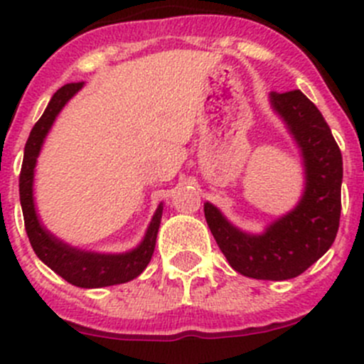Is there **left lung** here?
Masks as SVG:
<instances>
[{
  "instance_id": "left-lung-1",
  "label": "left lung",
  "mask_w": 364,
  "mask_h": 364,
  "mask_svg": "<svg viewBox=\"0 0 364 364\" xmlns=\"http://www.w3.org/2000/svg\"><path fill=\"white\" fill-rule=\"evenodd\" d=\"M269 98L303 151L306 167L303 199L262 236L237 230L209 203L204 204V215L216 245L237 273L278 282L299 277L335 241L340 225L343 161L331 128L314 102L299 90L273 91Z\"/></svg>"
}]
</instances>
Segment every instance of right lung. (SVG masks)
Returning a JSON list of instances; mask_svg holds the SVG:
<instances>
[{"instance_id": "obj_1", "label": "right lung", "mask_w": 364, "mask_h": 364, "mask_svg": "<svg viewBox=\"0 0 364 364\" xmlns=\"http://www.w3.org/2000/svg\"><path fill=\"white\" fill-rule=\"evenodd\" d=\"M80 87H82V82H70L60 87L54 93V97L50 98L46 112L31 128V134H29L24 148L23 167H21L19 196L21 205H23L26 234H28L29 243H31L38 259L46 262L54 273L65 278L68 284L75 285V287L95 289L124 284V282L134 280L135 277H139L146 269V266L151 260L153 252H155L156 234H159L161 209L164 208L160 204L159 209H156L141 247H137L130 253H123V255H102V253L80 252L77 248L61 243L60 240L50 236L40 225L35 213V204H33V168H35L36 156H38L40 148H42L43 139H46L49 128L53 127L58 112L65 107V104Z\"/></svg>"}]
</instances>
